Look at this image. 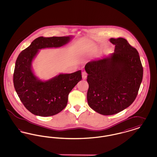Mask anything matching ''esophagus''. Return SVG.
Instances as JSON below:
<instances>
[{
    "instance_id": "34e87169",
    "label": "esophagus",
    "mask_w": 157,
    "mask_h": 157,
    "mask_svg": "<svg viewBox=\"0 0 157 157\" xmlns=\"http://www.w3.org/2000/svg\"><path fill=\"white\" fill-rule=\"evenodd\" d=\"M82 77L83 79H85L86 78V77H87V73H86L85 71H84V72H82Z\"/></svg>"
}]
</instances>
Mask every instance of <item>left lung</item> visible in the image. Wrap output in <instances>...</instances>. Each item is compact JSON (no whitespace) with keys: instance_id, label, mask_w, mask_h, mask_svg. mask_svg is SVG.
Wrapping results in <instances>:
<instances>
[{"instance_id":"8db88e82","label":"left lung","mask_w":157,"mask_h":157,"mask_svg":"<svg viewBox=\"0 0 157 157\" xmlns=\"http://www.w3.org/2000/svg\"><path fill=\"white\" fill-rule=\"evenodd\" d=\"M115 45L110 56L88 62L87 101L95 111L111 115L133 103L143 76V67L137 50L122 37L109 39Z\"/></svg>"}]
</instances>
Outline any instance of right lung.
Returning a JSON list of instances; mask_svg holds the SVG:
<instances>
[{
	"mask_svg": "<svg viewBox=\"0 0 157 157\" xmlns=\"http://www.w3.org/2000/svg\"><path fill=\"white\" fill-rule=\"evenodd\" d=\"M72 37H37L16 59L13 74L15 90L25 108L35 115L49 117L62 111L67 105L69 92L82 79L79 70L72 74H60L42 81L35 75L32 68V61L39 49L59 48L67 44Z\"/></svg>",
	"mask_w": 157,
	"mask_h": 157,
	"instance_id": "right-lung-1",
	"label": "right lung"
}]
</instances>
